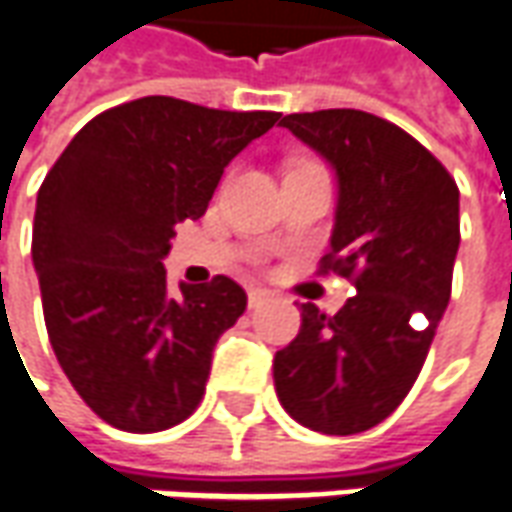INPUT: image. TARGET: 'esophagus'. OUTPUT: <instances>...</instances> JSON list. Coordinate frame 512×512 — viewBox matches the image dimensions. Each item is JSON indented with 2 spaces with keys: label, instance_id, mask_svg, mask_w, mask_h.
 Wrapping results in <instances>:
<instances>
[{
  "label": "esophagus",
  "instance_id": "1",
  "mask_svg": "<svg viewBox=\"0 0 512 512\" xmlns=\"http://www.w3.org/2000/svg\"><path fill=\"white\" fill-rule=\"evenodd\" d=\"M268 299H271V293H268L266 288H252V291H249V307L266 305Z\"/></svg>",
  "mask_w": 512,
  "mask_h": 512
}]
</instances>
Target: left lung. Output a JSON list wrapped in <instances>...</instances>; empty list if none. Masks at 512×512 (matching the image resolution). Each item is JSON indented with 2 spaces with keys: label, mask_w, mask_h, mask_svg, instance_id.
I'll return each instance as SVG.
<instances>
[{
  "label": "left lung",
  "mask_w": 512,
  "mask_h": 512,
  "mask_svg": "<svg viewBox=\"0 0 512 512\" xmlns=\"http://www.w3.org/2000/svg\"><path fill=\"white\" fill-rule=\"evenodd\" d=\"M335 169L330 255L357 293L327 316L302 305V327L274 355L285 413L324 435L377 427L402 405L452 296L460 191L430 149L363 110L291 113L280 121Z\"/></svg>",
  "instance_id": "8db88e82"
}]
</instances>
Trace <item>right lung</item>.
Instances as JSON below:
<instances>
[{
    "label": "right lung",
    "instance_id": "obj_1",
    "mask_svg": "<svg viewBox=\"0 0 512 512\" xmlns=\"http://www.w3.org/2000/svg\"><path fill=\"white\" fill-rule=\"evenodd\" d=\"M277 121L144 96L88 121L46 174L32 224L46 332L110 427L169 430L202 402L246 293L224 274L174 293L163 257L174 224L202 219L227 163Z\"/></svg>",
    "mask_w": 512,
    "mask_h": 512
}]
</instances>
